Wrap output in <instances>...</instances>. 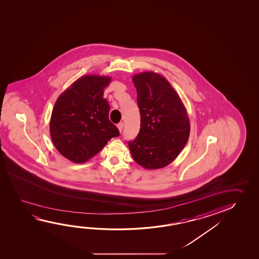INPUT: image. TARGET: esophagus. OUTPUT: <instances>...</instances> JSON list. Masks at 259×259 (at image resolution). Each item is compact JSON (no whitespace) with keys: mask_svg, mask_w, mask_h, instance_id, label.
<instances>
[{"mask_svg":"<svg viewBox=\"0 0 259 259\" xmlns=\"http://www.w3.org/2000/svg\"><path fill=\"white\" fill-rule=\"evenodd\" d=\"M117 128H118L119 132L121 133V132L123 131V123H119L118 124H117Z\"/></svg>","mask_w":259,"mask_h":259,"instance_id":"1","label":"esophagus"}]
</instances>
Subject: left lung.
<instances>
[{
	"label": "left lung",
	"mask_w": 259,
	"mask_h": 259,
	"mask_svg": "<svg viewBox=\"0 0 259 259\" xmlns=\"http://www.w3.org/2000/svg\"><path fill=\"white\" fill-rule=\"evenodd\" d=\"M137 91L141 128L128 142L134 160L147 170L170 164L186 145L191 124L186 108L165 77L147 71L132 77Z\"/></svg>",
	"instance_id": "1"
}]
</instances>
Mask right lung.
I'll return each instance as SVG.
<instances>
[{
	"instance_id": "obj_1",
	"label": "right lung",
	"mask_w": 259,
	"mask_h": 259,
	"mask_svg": "<svg viewBox=\"0 0 259 259\" xmlns=\"http://www.w3.org/2000/svg\"><path fill=\"white\" fill-rule=\"evenodd\" d=\"M110 82V76L87 75L57 99L50 122L51 140L69 161H89L120 135L109 120L110 106L103 98Z\"/></svg>"
}]
</instances>
